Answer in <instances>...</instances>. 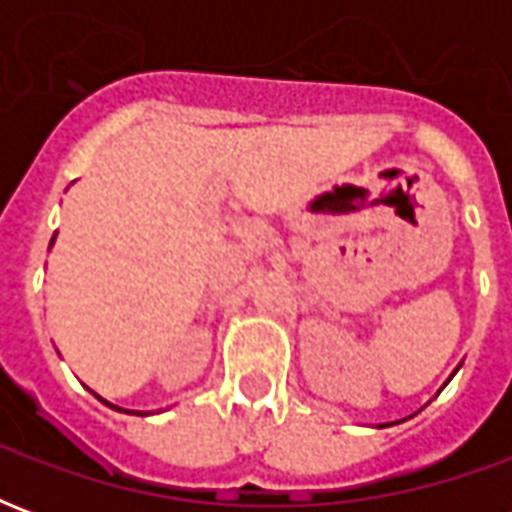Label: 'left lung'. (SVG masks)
<instances>
[{
	"mask_svg": "<svg viewBox=\"0 0 512 512\" xmlns=\"http://www.w3.org/2000/svg\"><path fill=\"white\" fill-rule=\"evenodd\" d=\"M458 367H461V365H458ZM458 367H455V370H452V376H455V373H458ZM452 376H450V378H452ZM450 378H447V381H444V386L450 384ZM444 386H441V389H444ZM376 428H386V425H376Z\"/></svg>",
	"mask_w": 512,
	"mask_h": 512,
	"instance_id": "8db88e82",
	"label": "left lung"
}]
</instances>
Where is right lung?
Segmentation results:
<instances>
[{"mask_svg":"<svg viewBox=\"0 0 512 512\" xmlns=\"http://www.w3.org/2000/svg\"><path fill=\"white\" fill-rule=\"evenodd\" d=\"M54 238H57V233H54ZM54 238H51L49 249H51V246H54ZM90 392H93V389H90ZM93 395H95V392H93ZM95 397H98V400H101L104 406L115 408V411H126V414H136V417H147V414H153V411H131V408H120V406H115V403H109V400H104V397H101V395H95Z\"/></svg>","mask_w":512,"mask_h":512,"instance_id":"1","label":"right lung"}]
</instances>
